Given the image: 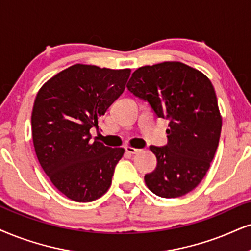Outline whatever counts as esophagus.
I'll list each match as a JSON object with an SVG mask.
<instances>
[{"label":"esophagus","mask_w":251,"mask_h":251,"mask_svg":"<svg viewBox=\"0 0 251 251\" xmlns=\"http://www.w3.org/2000/svg\"><path fill=\"white\" fill-rule=\"evenodd\" d=\"M126 152H129V153H131V154H135V153H137V152H140V149H136V148H132V147H126Z\"/></svg>","instance_id":"34e87169"}]
</instances>
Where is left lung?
Returning a JSON list of instances; mask_svg holds the SVG:
<instances>
[{
  "mask_svg": "<svg viewBox=\"0 0 251 251\" xmlns=\"http://www.w3.org/2000/svg\"><path fill=\"white\" fill-rule=\"evenodd\" d=\"M126 88L169 120L168 144L150 147L157 166L144 176L145 184L158 197L185 196L206 176L220 140L222 117L211 80L188 65L164 61L136 70Z\"/></svg>",
  "mask_w": 251,
  "mask_h": 251,
  "instance_id": "left-lung-1",
  "label": "left lung"
}]
</instances>
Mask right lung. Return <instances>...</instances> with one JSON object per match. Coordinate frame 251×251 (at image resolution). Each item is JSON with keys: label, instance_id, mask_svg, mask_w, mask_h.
Segmentation results:
<instances>
[{"label": "right lung", "instance_id": "1", "mask_svg": "<svg viewBox=\"0 0 251 251\" xmlns=\"http://www.w3.org/2000/svg\"><path fill=\"white\" fill-rule=\"evenodd\" d=\"M130 70L75 64L48 80L33 103V147L52 184L69 199L91 202L111 185L125 149L95 140L91 128L122 94Z\"/></svg>", "mask_w": 251, "mask_h": 251}]
</instances>
